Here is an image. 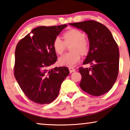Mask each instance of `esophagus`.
Segmentation results:
<instances>
[{
    "instance_id": "1",
    "label": "esophagus",
    "mask_w": 130,
    "mask_h": 130,
    "mask_svg": "<svg viewBox=\"0 0 130 130\" xmlns=\"http://www.w3.org/2000/svg\"><path fill=\"white\" fill-rule=\"evenodd\" d=\"M69 71H70V73H72V72H75V69L73 68V67H69Z\"/></svg>"
}]
</instances>
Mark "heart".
Returning <instances> with one entry per match:
<instances>
[{"mask_svg":"<svg viewBox=\"0 0 130 130\" xmlns=\"http://www.w3.org/2000/svg\"><path fill=\"white\" fill-rule=\"evenodd\" d=\"M85 36L82 31L73 28L64 33V41L58 37L54 38L53 46L58 54H63L66 45L72 44L70 46L72 52L66 53L60 57V64L67 67L74 66L80 60V53L85 55L88 52L89 42Z\"/></svg>","mask_w":130,"mask_h":130,"instance_id":"1","label":"heart"}]
</instances>
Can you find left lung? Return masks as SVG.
Returning a JSON list of instances; mask_svg holds the SVG:
<instances>
[{
    "label": "left lung",
    "mask_w": 130,
    "mask_h": 130,
    "mask_svg": "<svg viewBox=\"0 0 130 130\" xmlns=\"http://www.w3.org/2000/svg\"><path fill=\"white\" fill-rule=\"evenodd\" d=\"M88 35L90 47L83 64L91 67L79 69L82 79L80 87L93 96L108 92L117 80L119 72L120 54L117 42L112 34L104 25L95 21L70 23Z\"/></svg>",
    "instance_id": "8db88e82"
}]
</instances>
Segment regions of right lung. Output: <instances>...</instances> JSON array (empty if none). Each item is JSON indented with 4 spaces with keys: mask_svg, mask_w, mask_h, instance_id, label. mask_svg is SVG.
<instances>
[{
    "mask_svg": "<svg viewBox=\"0 0 130 130\" xmlns=\"http://www.w3.org/2000/svg\"><path fill=\"white\" fill-rule=\"evenodd\" d=\"M67 26H38L16 47L14 75L26 96L36 104H48L55 100L70 73L66 67L48 69L57 60L53 41Z\"/></svg>",
    "mask_w": 130,
    "mask_h": 130,
    "instance_id": "1",
    "label": "right lung"
}]
</instances>
